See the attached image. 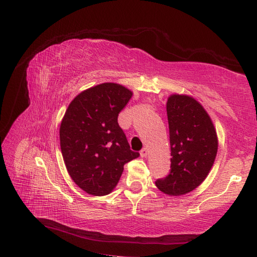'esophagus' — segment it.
<instances>
[{
  "label": "esophagus",
  "mask_w": 257,
  "mask_h": 257,
  "mask_svg": "<svg viewBox=\"0 0 257 257\" xmlns=\"http://www.w3.org/2000/svg\"><path fill=\"white\" fill-rule=\"evenodd\" d=\"M148 154H149V151H148V149H147V148H144L143 150L140 151V156L143 157V158H146L147 156H148Z\"/></svg>",
  "instance_id": "1"
}]
</instances>
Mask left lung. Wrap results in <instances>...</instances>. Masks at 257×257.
I'll return each instance as SVG.
<instances>
[{"instance_id": "1", "label": "left lung", "mask_w": 257, "mask_h": 257, "mask_svg": "<svg viewBox=\"0 0 257 257\" xmlns=\"http://www.w3.org/2000/svg\"><path fill=\"white\" fill-rule=\"evenodd\" d=\"M171 170L156 181L171 196L190 193L209 176L217 154L216 129L204 107L192 96L172 94L167 100Z\"/></svg>"}]
</instances>
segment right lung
Here are the masks:
<instances>
[{
	"instance_id": "1",
	"label": "right lung",
	"mask_w": 257,
	"mask_h": 257,
	"mask_svg": "<svg viewBox=\"0 0 257 257\" xmlns=\"http://www.w3.org/2000/svg\"><path fill=\"white\" fill-rule=\"evenodd\" d=\"M133 94L120 84H99L79 92L65 111L59 127L63 159L70 178L86 193H110L124 163L139 157L130 150L117 121Z\"/></svg>"
}]
</instances>
